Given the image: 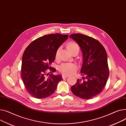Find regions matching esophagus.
Here are the masks:
<instances>
[{"label": "esophagus", "mask_w": 126, "mask_h": 126, "mask_svg": "<svg viewBox=\"0 0 126 126\" xmlns=\"http://www.w3.org/2000/svg\"><path fill=\"white\" fill-rule=\"evenodd\" d=\"M62 77H63V79H64V78H66L68 77V76H67V75H62Z\"/></svg>", "instance_id": "esophagus-1"}]
</instances>
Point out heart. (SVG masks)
Segmentation results:
<instances>
[{"instance_id":"1","label":"heart","mask_w":126,"mask_h":126,"mask_svg":"<svg viewBox=\"0 0 126 126\" xmlns=\"http://www.w3.org/2000/svg\"><path fill=\"white\" fill-rule=\"evenodd\" d=\"M67 48L70 52L73 50L78 49L79 50V47L78 44L74 41H71L67 44ZM60 48H58L55 53L56 58H58L60 54ZM78 69L77 65L73 63H62L59 66V70L64 75H69L75 73Z\"/></svg>"}]
</instances>
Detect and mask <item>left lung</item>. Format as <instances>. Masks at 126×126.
Returning a JSON list of instances; mask_svg holds the SVG:
<instances>
[{
	"mask_svg": "<svg viewBox=\"0 0 126 126\" xmlns=\"http://www.w3.org/2000/svg\"><path fill=\"white\" fill-rule=\"evenodd\" d=\"M70 38L78 43L82 50L83 61L81 73L85 76L82 79L77 80L71 87V91L80 98H93L104 89L109 77L106 51L102 44L92 37L74 33Z\"/></svg>",
	"mask_w": 126,
	"mask_h": 126,
	"instance_id": "obj_1",
	"label": "left lung"
}]
</instances>
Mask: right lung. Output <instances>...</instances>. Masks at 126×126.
<instances>
[{"label": "right lung", "mask_w": 126, "mask_h": 126, "mask_svg": "<svg viewBox=\"0 0 126 126\" xmlns=\"http://www.w3.org/2000/svg\"><path fill=\"white\" fill-rule=\"evenodd\" d=\"M68 37L60 33L45 35L32 41L25 49L22 59L21 77L27 92L34 98L48 97L62 80L61 75L52 73L56 69L51 65L55 60L57 49ZM48 71L51 73L49 75Z\"/></svg>", "instance_id": "obj_1"}]
</instances>
